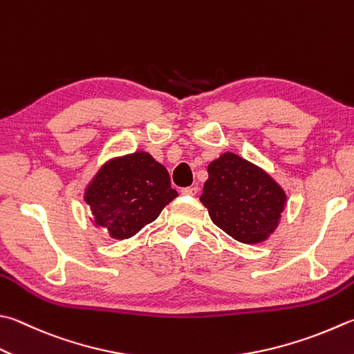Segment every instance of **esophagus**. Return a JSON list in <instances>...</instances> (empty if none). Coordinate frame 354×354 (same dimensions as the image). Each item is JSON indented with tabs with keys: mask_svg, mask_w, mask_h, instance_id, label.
I'll return each mask as SVG.
<instances>
[{
	"mask_svg": "<svg viewBox=\"0 0 354 354\" xmlns=\"http://www.w3.org/2000/svg\"><path fill=\"white\" fill-rule=\"evenodd\" d=\"M197 192H198L197 186H188V188H183L182 189V194L183 196H196Z\"/></svg>",
	"mask_w": 354,
	"mask_h": 354,
	"instance_id": "34e87169",
	"label": "esophagus"
}]
</instances>
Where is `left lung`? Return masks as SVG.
I'll return each mask as SVG.
<instances>
[{
	"instance_id": "obj_1",
	"label": "left lung",
	"mask_w": 354,
	"mask_h": 354,
	"mask_svg": "<svg viewBox=\"0 0 354 354\" xmlns=\"http://www.w3.org/2000/svg\"><path fill=\"white\" fill-rule=\"evenodd\" d=\"M200 202L220 230L237 242L254 245L277 230L286 194L263 168L234 152H223L208 165Z\"/></svg>"
}]
</instances>
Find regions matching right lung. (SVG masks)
Segmentation results:
<instances>
[{
	"label": "right lung",
	"mask_w": 354,
	"mask_h": 354,
	"mask_svg": "<svg viewBox=\"0 0 354 354\" xmlns=\"http://www.w3.org/2000/svg\"><path fill=\"white\" fill-rule=\"evenodd\" d=\"M176 197L168 171L146 151L106 160L83 194L91 222L115 240L136 236Z\"/></svg>",
	"instance_id": "1"
}]
</instances>
